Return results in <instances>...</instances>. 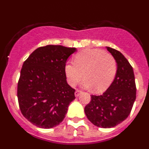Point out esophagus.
Returning a JSON list of instances; mask_svg holds the SVG:
<instances>
[{
	"instance_id": "1",
	"label": "esophagus",
	"mask_w": 149,
	"mask_h": 149,
	"mask_svg": "<svg viewBox=\"0 0 149 149\" xmlns=\"http://www.w3.org/2000/svg\"><path fill=\"white\" fill-rule=\"evenodd\" d=\"M81 93H82V92H81V90H78V89H77V90L75 91V93H74V95H75V97H78Z\"/></svg>"
}]
</instances>
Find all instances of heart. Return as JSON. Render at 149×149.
<instances>
[{
	"label": "heart",
	"mask_w": 149,
	"mask_h": 149,
	"mask_svg": "<svg viewBox=\"0 0 149 149\" xmlns=\"http://www.w3.org/2000/svg\"><path fill=\"white\" fill-rule=\"evenodd\" d=\"M67 81L74 86L81 81L84 87H93L95 92H103L111 85L117 72V64L112 55L99 49H86L77 53L73 62L64 67Z\"/></svg>",
	"instance_id": "obj_1"
}]
</instances>
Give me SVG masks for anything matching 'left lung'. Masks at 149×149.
<instances>
[{"mask_svg":"<svg viewBox=\"0 0 149 149\" xmlns=\"http://www.w3.org/2000/svg\"><path fill=\"white\" fill-rule=\"evenodd\" d=\"M117 63L115 79L100 95H91L84 108L87 119L94 125L110 128L125 120L136 99V84L134 70L127 59L117 50L107 47Z\"/></svg>","mask_w":149,"mask_h":149,"instance_id":"obj_1","label":"left lung"}]
</instances>
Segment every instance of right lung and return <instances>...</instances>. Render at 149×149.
<instances>
[{
  "label": "right lung",
  "mask_w": 149,
  "mask_h": 149,
  "mask_svg": "<svg viewBox=\"0 0 149 149\" xmlns=\"http://www.w3.org/2000/svg\"><path fill=\"white\" fill-rule=\"evenodd\" d=\"M76 51L49 45L36 49L24 63L17 96L22 115L34 125L52 128L65 117L75 89L67 84L64 67Z\"/></svg>",
  "instance_id": "add662e5"
}]
</instances>
